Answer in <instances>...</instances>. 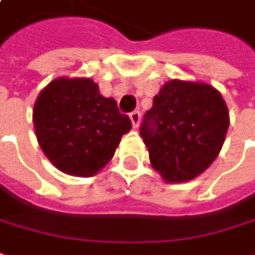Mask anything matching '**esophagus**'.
I'll return each mask as SVG.
<instances>
[{
	"instance_id": "34e87169",
	"label": "esophagus",
	"mask_w": 255,
	"mask_h": 255,
	"mask_svg": "<svg viewBox=\"0 0 255 255\" xmlns=\"http://www.w3.org/2000/svg\"><path fill=\"white\" fill-rule=\"evenodd\" d=\"M129 119L132 121L134 128L139 127V121H141V113H139V112H132V113L129 114Z\"/></svg>"
}]
</instances>
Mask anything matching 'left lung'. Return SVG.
Returning <instances> with one entry per match:
<instances>
[{"instance_id": "1", "label": "left lung", "mask_w": 255, "mask_h": 255, "mask_svg": "<svg viewBox=\"0 0 255 255\" xmlns=\"http://www.w3.org/2000/svg\"><path fill=\"white\" fill-rule=\"evenodd\" d=\"M229 123L226 102L214 86L167 81L141 126L152 167L167 183L198 177L219 155Z\"/></svg>"}]
</instances>
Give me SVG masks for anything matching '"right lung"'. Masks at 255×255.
<instances>
[{
    "mask_svg": "<svg viewBox=\"0 0 255 255\" xmlns=\"http://www.w3.org/2000/svg\"><path fill=\"white\" fill-rule=\"evenodd\" d=\"M33 124L41 150L65 174L92 177L112 160L132 124L91 78H55L39 93Z\"/></svg>",
    "mask_w": 255,
    "mask_h": 255,
    "instance_id": "1",
    "label": "right lung"
}]
</instances>
